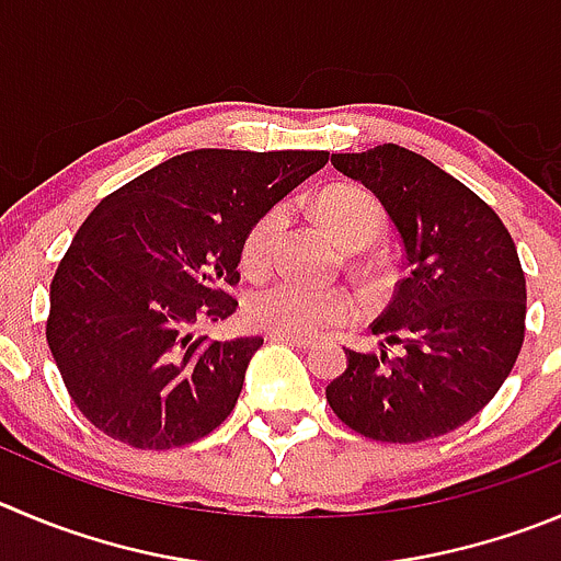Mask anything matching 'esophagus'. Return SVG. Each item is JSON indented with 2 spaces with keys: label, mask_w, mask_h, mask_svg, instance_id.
<instances>
[{
  "label": "esophagus",
  "mask_w": 561,
  "mask_h": 561,
  "mask_svg": "<svg viewBox=\"0 0 561 561\" xmlns=\"http://www.w3.org/2000/svg\"><path fill=\"white\" fill-rule=\"evenodd\" d=\"M268 340H274V343H290L296 345V348H312V343H316L312 337H305V334H290V332H268Z\"/></svg>",
  "instance_id": "esophagus-1"
}]
</instances>
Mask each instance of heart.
I'll return each instance as SVG.
<instances>
[{
    "instance_id": "heart-1",
    "label": "heart",
    "mask_w": 561,
    "mask_h": 561,
    "mask_svg": "<svg viewBox=\"0 0 561 561\" xmlns=\"http://www.w3.org/2000/svg\"><path fill=\"white\" fill-rule=\"evenodd\" d=\"M321 216L343 245L354 243V240L374 243L385 227V216H381L376 198L359 187H337V191L327 193L321 198ZM282 221H285V207H271L268 213L256 218L254 227L245 234L243 251H240L245 268L265 265ZM243 310L245 318L260 329L318 334L323 329L348 321L357 312V298L345 287L316 285V282H307L301 276L282 274L260 282L254 290H249Z\"/></svg>"
}]
</instances>
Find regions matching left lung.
Listing matches in <instances>:
<instances>
[{"label":"left lung","mask_w":561,"mask_h":561,"mask_svg":"<svg viewBox=\"0 0 561 561\" xmlns=\"http://www.w3.org/2000/svg\"><path fill=\"white\" fill-rule=\"evenodd\" d=\"M332 165L379 198L407 276L370 327L379 354L345 348L329 407L381 443L454 432L493 401L520 354L526 276L512 234L470 187L404 146L332 154Z\"/></svg>","instance_id":"obj_1"}]
</instances>
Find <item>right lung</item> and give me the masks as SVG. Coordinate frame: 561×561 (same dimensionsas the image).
<instances>
[{
	"mask_svg": "<svg viewBox=\"0 0 561 561\" xmlns=\"http://www.w3.org/2000/svg\"><path fill=\"white\" fill-rule=\"evenodd\" d=\"M327 160L196 149L99 202L57 265L46 321L68 396L99 432L165 451L227 421L263 337L204 343L193 327L232 316L249 229Z\"/></svg>",
	"mask_w": 561,
	"mask_h": 561,
	"instance_id": "1",
	"label": "right lung"
}]
</instances>
